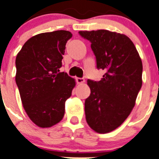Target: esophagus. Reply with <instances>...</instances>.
Here are the masks:
<instances>
[{
  "label": "esophagus",
  "instance_id": "1",
  "mask_svg": "<svg viewBox=\"0 0 159 159\" xmlns=\"http://www.w3.org/2000/svg\"><path fill=\"white\" fill-rule=\"evenodd\" d=\"M76 81H77V82L78 84H82L85 82V79H84V78H81V77H77V78H76Z\"/></svg>",
  "mask_w": 159,
  "mask_h": 159
}]
</instances>
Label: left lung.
Here are the masks:
<instances>
[{"instance_id":"8db88e82","label":"left lung","mask_w":159,"mask_h":159,"mask_svg":"<svg viewBox=\"0 0 159 159\" xmlns=\"http://www.w3.org/2000/svg\"><path fill=\"white\" fill-rule=\"evenodd\" d=\"M79 34L91 42L98 69L105 71L99 82L87 80L86 122L98 133H108L121 126L135 106L142 86V61L126 35L104 29Z\"/></svg>"}]
</instances>
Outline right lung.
Masks as SVG:
<instances>
[{"instance_id": "obj_1", "label": "right lung", "mask_w": 159, "mask_h": 159, "mask_svg": "<svg viewBox=\"0 0 159 159\" xmlns=\"http://www.w3.org/2000/svg\"><path fill=\"white\" fill-rule=\"evenodd\" d=\"M72 36L65 30L40 33L28 39L16 56L15 82L22 104L32 122L42 128L63 119L65 101L76 85L66 73H59Z\"/></svg>"}]
</instances>
